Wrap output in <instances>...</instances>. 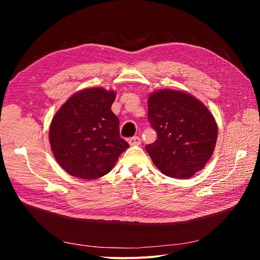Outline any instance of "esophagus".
Wrapping results in <instances>:
<instances>
[{"instance_id":"esophagus-1","label":"esophagus","mask_w":260,"mask_h":260,"mask_svg":"<svg viewBox=\"0 0 260 260\" xmlns=\"http://www.w3.org/2000/svg\"><path fill=\"white\" fill-rule=\"evenodd\" d=\"M128 142H129V144L130 145H140L141 144V139L139 138V137H133V138H130L129 139V141H128Z\"/></svg>"}]
</instances>
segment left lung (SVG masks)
<instances>
[{
	"instance_id": "obj_1",
	"label": "left lung",
	"mask_w": 260,
	"mask_h": 260,
	"mask_svg": "<svg viewBox=\"0 0 260 260\" xmlns=\"http://www.w3.org/2000/svg\"><path fill=\"white\" fill-rule=\"evenodd\" d=\"M147 118L157 139L145 149L164 175L186 179L205 166L214 153L218 127L201 101L185 92L158 90L148 96Z\"/></svg>"
}]
</instances>
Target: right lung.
<instances>
[{"label":"right lung","mask_w":260,"mask_h":260,"mask_svg":"<svg viewBox=\"0 0 260 260\" xmlns=\"http://www.w3.org/2000/svg\"><path fill=\"white\" fill-rule=\"evenodd\" d=\"M116 93L90 88L75 93L53 117L50 144L55 159L69 175L92 180L107 175L129 147L112 112Z\"/></svg>","instance_id":"right-lung-1"}]
</instances>
